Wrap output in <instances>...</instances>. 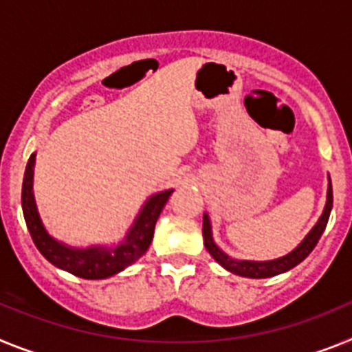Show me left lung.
<instances>
[{
  "label": "left lung",
  "instance_id": "left-lung-1",
  "mask_svg": "<svg viewBox=\"0 0 352 352\" xmlns=\"http://www.w3.org/2000/svg\"><path fill=\"white\" fill-rule=\"evenodd\" d=\"M333 207V189H331V180L328 184V197H326V206H324L322 214H320L319 221L316 223V227L311 228L299 246L296 250H292L290 253H287L285 256H280V258H274V261H264V262H255V261H237V258H232L230 255L218 248V244L214 243L212 239V227H210V219L207 214H204V244H206L207 252L212 255V258L218 262L219 265L230 271L234 274H239V276L246 278H271L276 276V274H282L289 269L296 267L299 262H303L308 255L311 253V250L316 248V244L319 243L320 235H322L324 228L328 225L329 212H331Z\"/></svg>",
  "mask_w": 352,
  "mask_h": 352
}]
</instances>
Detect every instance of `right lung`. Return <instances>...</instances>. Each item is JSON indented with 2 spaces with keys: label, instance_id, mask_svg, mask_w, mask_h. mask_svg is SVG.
Returning <instances> with one entry per match:
<instances>
[{
  "label": "right lung",
  "instance_id": "right-lung-1",
  "mask_svg": "<svg viewBox=\"0 0 352 352\" xmlns=\"http://www.w3.org/2000/svg\"><path fill=\"white\" fill-rule=\"evenodd\" d=\"M35 155L36 154L30 155L28 164H26L21 204H23L24 221H26L33 243L51 264L74 274V276L85 278V280H102V278H109L124 271L125 267H129L148 250L152 237H154L155 221H157L163 207L166 206L170 195L173 193V189L152 195L136 216L125 239L115 246L74 248V246H67V244L56 241L53 235H49L41 219V214L36 210L35 195H33Z\"/></svg>",
  "mask_w": 352,
  "mask_h": 352
}]
</instances>
